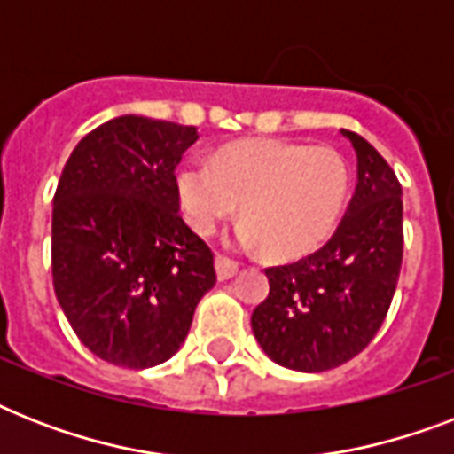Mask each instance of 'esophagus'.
<instances>
[{
	"instance_id": "obj_1",
	"label": "esophagus",
	"mask_w": 454,
	"mask_h": 454,
	"mask_svg": "<svg viewBox=\"0 0 454 454\" xmlns=\"http://www.w3.org/2000/svg\"><path fill=\"white\" fill-rule=\"evenodd\" d=\"M214 266H216V278H219L221 283H223V280H231V278L238 273V263L223 254H216V259H214Z\"/></svg>"
}]
</instances>
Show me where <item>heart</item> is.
<instances>
[{"instance_id":"obj_1","label":"heart","mask_w":454,"mask_h":454,"mask_svg":"<svg viewBox=\"0 0 454 454\" xmlns=\"http://www.w3.org/2000/svg\"><path fill=\"white\" fill-rule=\"evenodd\" d=\"M348 191V167L330 145L245 141L221 148L212 160L184 164L176 192L198 233H214L238 209V242L266 245L269 254H306L323 245L339 221Z\"/></svg>"}]
</instances>
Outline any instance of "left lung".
Masks as SVG:
<instances>
[{
  "label": "left lung",
  "instance_id": "1",
  "mask_svg": "<svg viewBox=\"0 0 454 454\" xmlns=\"http://www.w3.org/2000/svg\"><path fill=\"white\" fill-rule=\"evenodd\" d=\"M358 184L334 235L313 254L266 269L270 292L252 313L266 356L299 372L344 365L374 339L403 263V188L365 138L341 129Z\"/></svg>",
  "mask_w": 454,
  "mask_h": 454
}]
</instances>
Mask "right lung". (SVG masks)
Masks as SVG:
<instances>
[{"instance_id":"1","label":"right lung","mask_w":454,"mask_h":454,"mask_svg":"<svg viewBox=\"0 0 454 454\" xmlns=\"http://www.w3.org/2000/svg\"><path fill=\"white\" fill-rule=\"evenodd\" d=\"M195 127L122 115L67 157L53 195V290L89 351L131 370L184 344L216 283L214 254L178 214L176 164Z\"/></svg>"}]
</instances>
